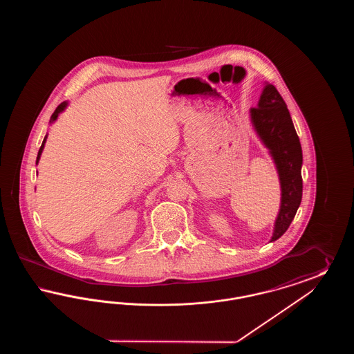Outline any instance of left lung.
<instances>
[{"label": "left lung", "mask_w": 354, "mask_h": 354, "mask_svg": "<svg viewBox=\"0 0 354 354\" xmlns=\"http://www.w3.org/2000/svg\"><path fill=\"white\" fill-rule=\"evenodd\" d=\"M253 131L268 150L280 183V207L270 243L286 234L303 198V150L286 102L273 84L264 82L257 107L250 110Z\"/></svg>", "instance_id": "8db88e82"}]
</instances>
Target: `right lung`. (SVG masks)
<instances>
[{"label":"right lung","instance_id":"right-lung-1","mask_svg":"<svg viewBox=\"0 0 354 354\" xmlns=\"http://www.w3.org/2000/svg\"><path fill=\"white\" fill-rule=\"evenodd\" d=\"M68 102L65 101L62 102L57 109H55V111L53 113V115H51L50 118V124L53 123H55V120L58 119L59 117V114L61 113H64L66 109H68ZM46 139H48V134L45 135V138H44V142H42V145H41V149H39V151H38V155H37V160H35V165H38V162H39V159H41V155H42V151H44V147H45V143H46Z\"/></svg>","mask_w":354,"mask_h":354}]
</instances>
